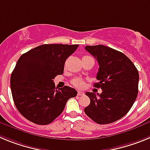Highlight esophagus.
<instances>
[{"label":"esophagus","instance_id":"esophagus-1","mask_svg":"<svg viewBox=\"0 0 150 150\" xmlns=\"http://www.w3.org/2000/svg\"><path fill=\"white\" fill-rule=\"evenodd\" d=\"M77 95H79V96H83V95H84V92H83V91H77Z\"/></svg>","mask_w":150,"mask_h":150}]
</instances>
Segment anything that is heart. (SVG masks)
<instances>
[{
    "label": "heart",
    "mask_w": 150,
    "mask_h": 150,
    "mask_svg": "<svg viewBox=\"0 0 150 150\" xmlns=\"http://www.w3.org/2000/svg\"><path fill=\"white\" fill-rule=\"evenodd\" d=\"M85 57H89V56H84L83 58H85ZM71 83H72V85H74V86L76 87V88H83V87L85 86V81L84 80H83L82 79H80V78H75V79H74L71 81Z\"/></svg>",
    "instance_id": "heart-1"
}]
</instances>
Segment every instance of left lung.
<instances>
[{
    "instance_id": "obj_1",
    "label": "left lung",
    "mask_w": 150,
    "mask_h": 150,
    "mask_svg": "<svg viewBox=\"0 0 150 150\" xmlns=\"http://www.w3.org/2000/svg\"><path fill=\"white\" fill-rule=\"evenodd\" d=\"M86 50L99 64L95 88L102 92H86L90 104L86 114L98 124L114 122L132 108L138 93L139 74L133 62L120 51L103 46H86Z\"/></svg>"
}]
</instances>
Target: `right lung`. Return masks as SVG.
<instances>
[{
	"mask_svg": "<svg viewBox=\"0 0 150 150\" xmlns=\"http://www.w3.org/2000/svg\"><path fill=\"white\" fill-rule=\"evenodd\" d=\"M78 44H43L18 59L10 77L12 95L18 112L29 121L48 125L63 112L77 91L69 86L57 89L53 79L64 73L67 59Z\"/></svg>",
	"mask_w": 150,
	"mask_h": 150,
	"instance_id": "add662e5",
	"label": "right lung"
}]
</instances>
